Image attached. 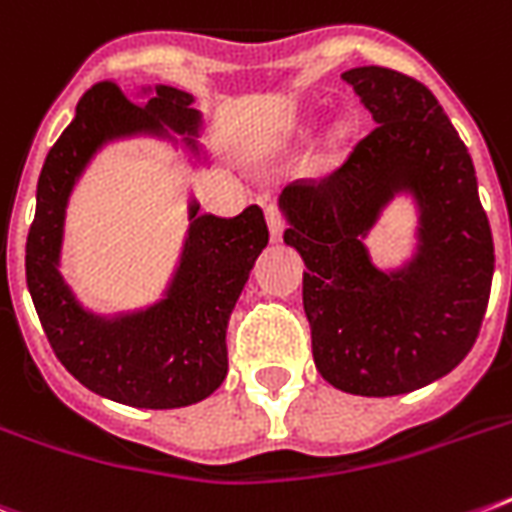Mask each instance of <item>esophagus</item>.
I'll list each match as a JSON object with an SVG mask.
<instances>
[{
    "mask_svg": "<svg viewBox=\"0 0 512 512\" xmlns=\"http://www.w3.org/2000/svg\"><path fill=\"white\" fill-rule=\"evenodd\" d=\"M265 220H268L271 239H281V233H284V228H287V220H284V215H281V209L268 204V207H265Z\"/></svg>",
    "mask_w": 512,
    "mask_h": 512,
    "instance_id": "1",
    "label": "esophagus"
}]
</instances>
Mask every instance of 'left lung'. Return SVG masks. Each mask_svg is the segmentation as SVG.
<instances>
[{"mask_svg": "<svg viewBox=\"0 0 512 512\" xmlns=\"http://www.w3.org/2000/svg\"><path fill=\"white\" fill-rule=\"evenodd\" d=\"M342 79L377 127L327 177L284 188V241L308 268L303 308L321 377L353 396H398L473 348L492 292V228L468 148L425 84L382 66ZM396 192L418 201L421 244L412 264L380 272L363 236Z\"/></svg>", "mask_w": 512, "mask_h": 512, "instance_id": "8db88e82", "label": "left lung"}]
</instances>
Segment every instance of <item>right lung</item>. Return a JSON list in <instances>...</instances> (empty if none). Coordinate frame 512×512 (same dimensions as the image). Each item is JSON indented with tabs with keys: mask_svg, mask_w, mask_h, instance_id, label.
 <instances>
[{
	"mask_svg": "<svg viewBox=\"0 0 512 512\" xmlns=\"http://www.w3.org/2000/svg\"><path fill=\"white\" fill-rule=\"evenodd\" d=\"M188 92L159 84L148 103H135L114 82H98L76 106L44 159L36 215L26 241V284L55 356L84 388L138 409H177L220 388L228 374L225 329L257 255L268 244L263 209L236 217L199 215L188 204V239L164 300L138 313L84 311L60 276V244L68 196L92 154L127 135H185L199 154L201 114Z\"/></svg>",
	"mask_w": 512,
	"mask_h": 512,
	"instance_id": "right-lung-1",
	"label": "right lung"
}]
</instances>
